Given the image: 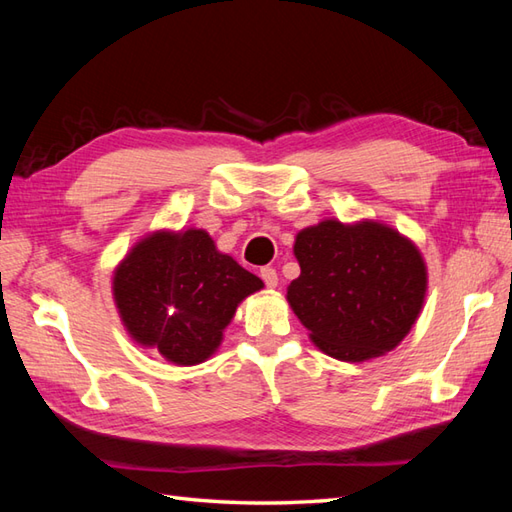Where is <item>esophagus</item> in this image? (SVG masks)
<instances>
[{"mask_svg": "<svg viewBox=\"0 0 512 512\" xmlns=\"http://www.w3.org/2000/svg\"><path fill=\"white\" fill-rule=\"evenodd\" d=\"M259 277L264 279V284H266L268 288H277V284H279L277 270H275V268H270V266H266V268L259 270Z\"/></svg>", "mask_w": 512, "mask_h": 512, "instance_id": "esophagus-1", "label": "esophagus"}]
</instances>
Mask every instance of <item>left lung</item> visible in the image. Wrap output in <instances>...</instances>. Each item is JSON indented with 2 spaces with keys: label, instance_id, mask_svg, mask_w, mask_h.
Returning a JSON list of instances; mask_svg holds the SVG:
<instances>
[{
  "label": "left lung",
  "instance_id": "obj_1",
  "mask_svg": "<svg viewBox=\"0 0 512 512\" xmlns=\"http://www.w3.org/2000/svg\"><path fill=\"white\" fill-rule=\"evenodd\" d=\"M295 257L301 275L288 303L325 354L367 361L394 350L416 323L427 266L394 228L323 220L297 235Z\"/></svg>",
  "mask_w": 512,
  "mask_h": 512
}]
</instances>
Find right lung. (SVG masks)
<instances>
[{
	"instance_id": "1",
	"label": "right lung",
	"mask_w": 512,
	"mask_h": 512,
	"mask_svg": "<svg viewBox=\"0 0 512 512\" xmlns=\"http://www.w3.org/2000/svg\"><path fill=\"white\" fill-rule=\"evenodd\" d=\"M262 288L202 228L147 235L114 273V301L132 339L184 367L220 347L237 303Z\"/></svg>"
}]
</instances>
